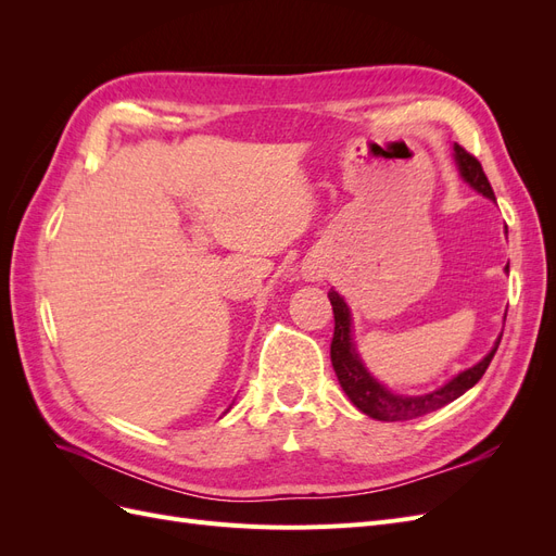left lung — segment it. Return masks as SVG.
I'll return each mask as SVG.
<instances>
[{
    "label": "left lung",
    "mask_w": 556,
    "mask_h": 556,
    "mask_svg": "<svg viewBox=\"0 0 556 556\" xmlns=\"http://www.w3.org/2000/svg\"><path fill=\"white\" fill-rule=\"evenodd\" d=\"M454 160H457L459 174L470 185V188H476L486 199L496 201L492 185H490V180H486L478 157L470 155L468 150H464L459 143H454ZM506 271H508V266H506ZM329 301L333 308L331 364H333L336 378H339L348 399L355 403L362 413H366L374 419H380V422H406V419L429 415L433 410L447 406V403H452L454 399H459L484 376L486 366H490V362L494 359L498 343H501V339H496L494 348L490 350V355L480 359L476 366L466 368V371H462L457 378L445 382L441 390L429 392L425 396H403V394H394L387 390L384 384H380L371 374L366 371V366L362 364L355 345H352L350 308L345 306L343 296L333 290L329 292Z\"/></svg>",
    "instance_id": "obj_1"
}]
</instances>
